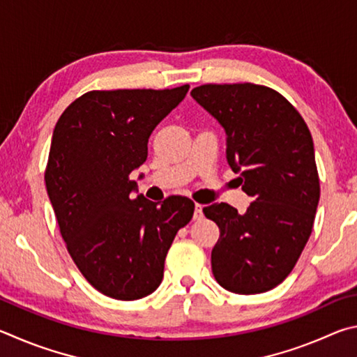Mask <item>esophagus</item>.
I'll return each mask as SVG.
<instances>
[{
    "label": "esophagus",
    "instance_id": "1",
    "mask_svg": "<svg viewBox=\"0 0 357 357\" xmlns=\"http://www.w3.org/2000/svg\"><path fill=\"white\" fill-rule=\"evenodd\" d=\"M195 220H202L204 218V211H202V205L201 204H196L195 205Z\"/></svg>",
    "mask_w": 357,
    "mask_h": 357
}]
</instances>
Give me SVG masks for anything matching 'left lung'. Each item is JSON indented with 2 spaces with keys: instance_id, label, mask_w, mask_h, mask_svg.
Instances as JSON below:
<instances>
[{
  "instance_id": "8db88e82",
  "label": "left lung",
  "mask_w": 357,
  "mask_h": 357,
  "mask_svg": "<svg viewBox=\"0 0 357 357\" xmlns=\"http://www.w3.org/2000/svg\"><path fill=\"white\" fill-rule=\"evenodd\" d=\"M191 97L226 131L229 166L254 199L243 215L224 202L204 208L220 227L211 271L229 291L271 290L291 273L314 227L320 180L310 131L266 86L204 84Z\"/></svg>"
}]
</instances>
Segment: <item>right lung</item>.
<instances>
[{"instance_id": "obj_1", "label": "right lung", "mask_w": 357, "mask_h": 357, "mask_svg": "<svg viewBox=\"0 0 357 357\" xmlns=\"http://www.w3.org/2000/svg\"><path fill=\"white\" fill-rule=\"evenodd\" d=\"M188 89L91 91L54 127L50 202L75 265L109 298L135 301L158 289L169 248L195 213L188 197L133 199L137 185L130 180L147 160L152 131Z\"/></svg>"}]
</instances>
